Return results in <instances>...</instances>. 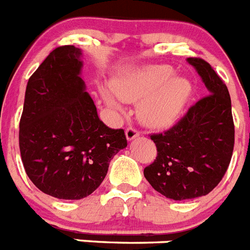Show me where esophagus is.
Returning <instances> with one entry per match:
<instances>
[{
	"instance_id": "obj_1",
	"label": "esophagus",
	"mask_w": 250,
	"mask_h": 250,
	"mask_svg": "<svg viewBox=\"0 0 250 250\" xmlns=\"http://www.w3.org/2000/svg\"><path fill=\"white\" fill-rule=\"evenodd\" d=\"M125 135H126V139L129 140V142H131V140H134L135 138H138V136L140 135V133L135 129V127L130 126L127 127L126 131H125Z\"/></svg>"
}]
</instances>
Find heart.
Here are the masks:
<instances>
[{
	"mask_svg": "<svg viewBox=\"0 0 250 250\" xmlns=\"http://www.w3.org/2000/svg\"><path fill=\"white\" fill-rule=\"evenodd\" d=\"M112 92L121 101L138 102L136 114L146 126L166 129L182 115L192 96V83L186 77L174 74L169 65L154 64L117 77ZM104 96L110 106L120 107L112 93L106 91Z\"/></svg>",
	"mask_w": 250,
	"mask_h": 250,
	"instance_id": "heart-1",
	"label": "heart"
}]
</instances>
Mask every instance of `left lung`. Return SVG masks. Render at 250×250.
<instances>
[{
  "mask_svg": "<svg viewBox=\"0 0 250 250\" xmlns=\"http://www.w3.org/2000/svg\"><path fill=\"white\" fill-rule=\"evenodd\" d=\"M208 91L173 127L150 139L155 161L146 167L150 186L176 201L208 195L223 180L234 149L231 100L225 83L208 62L187 58Z\"/></svg>",
  "mask_w": 250,
  "mask_h": 250,
  "instance_id": "left-lung-1",
  "label": "left lung"
}]
</instances>
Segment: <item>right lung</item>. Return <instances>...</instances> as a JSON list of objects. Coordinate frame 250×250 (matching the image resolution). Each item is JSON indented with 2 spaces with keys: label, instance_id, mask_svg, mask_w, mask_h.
<instances>
[{
  "label": "right lung",
  "instance_id": "1",
  "mask_svg": "<svg viewBox=\"0 0 250 250\" xmlns=\"http://www.w3.org/2000/svg\"><path fill=\"white\" fill-rule=\"evenodd\" d=\"M82 50L54 49L29 78L19 143L23 168L42 192L81 200L101 185L111 159L126 148L123 129L97 115L81 77Z\"/></svg>",
  "mask_w": 250,
  "mask_h": 250
}]
</instances>
